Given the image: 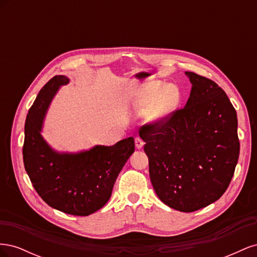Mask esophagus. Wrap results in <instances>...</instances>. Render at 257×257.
<instances>
[{
	"label": "esophagus",
	"instance_id": "obj_1",
	"mask_svg": "<svg viewBox=\"0 0 257 257\" xmlns=\"http://www.w3.org/2000/svg\"><path fill=\"white\" fill-rule=\"evenodd\" d=\"M144 145H145V142L143 141L141 137H136L135 138V146H136L137 149H142V148L144 147Z\"/></svg>",
	"mask_w": 257,
	"mask_h": 257
}]
</instances>
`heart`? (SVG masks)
<instances>
[{
	"instance_id": "obj_1",
	"label": "heart",
	"mask_w": 257,
	"mask_h": 257,
	"mask_svg": "<svg viewBox=\"0 0 257 257\" xmlns=\"http://www.w3.org/2000/svg\"><path fill=\"white\" fill-rule=\"evenodd\" d=\"M181 100V91L175 84L151 81L136 92L133 104L139 110H147L148 121L160 123L166 120Z\"/></svg>"
}]
</instances>
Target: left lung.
Returning <instances> with one entry per match:
<instances>
[{"label": "left lung", "instance_id": "left-lung-1", "mask_svg": "<svg viewBox=\"0 0 257 257\" xmlns=\"http://www.w3.org/2000/svg\"><path fill=\"white\" fill-rule=\"evenodd\" d=\"M192 83L185 106L160 123L145 124L153 189L165 205L193 212L219 199L239 158L238 121L226 93L214 81L186 72Z\"/></svg>", "mask_w": 257, "mask_h": 257}]
</instances>
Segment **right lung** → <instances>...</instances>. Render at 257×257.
Here are the masks:
<instances>
[{
  "mask_svg": "<svg viewBox=\"0 0 257 257\" xmlns=\"http://www.w3.org/2000/svg\"><path fill=\"white\" fill-rule=\"evenodd\" d=\"M65 76H54L38 93L27 114L22 154L27 174L46 204L67 214L85 216L105 206L115 179L135 150L133 137L80 153H58L41 135L44 116Z\"/></svg>",
  "mask_w": 257,
  "mask_h": 257,
  "instance_id": "1",
  "label": "right lung"
}]
</instances>
